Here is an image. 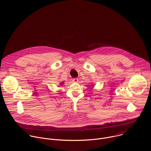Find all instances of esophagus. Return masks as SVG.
Returning <instances> with one entry per match:
<instances>
[{
  "instance_id": "1",
  "label": "esophagus",
  "mask_w": 151,
  "mask_h": 151,
  "mask_svg": "<svg viewBox=\"0 0 151 151\" xmlns=\"http://www.w3.org/2000/svg\"><path fill=\"white\" fill-rule=\"evenodd\" d=\"M73 82H75V83H76L78 82V78H74L73 79Z\"/></svg>"
}]
</instances>
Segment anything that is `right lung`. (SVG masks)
I'll return each mask as SVG.
<instances>
[{"mask_svg": "<svg viewBox=\"0 0 151 151\" xmlns=\"http://www.w3.org/2000/svg\"><path fill=\"white\" fill-rule=\"evenodd\" d=\"M63 83H64V82H61V83H60V85H63Z\"/></svg>", "mask_w": 151, "mask_h": 151, "instance_id": "obj_1", "label": "right lung"}]
</instances>
